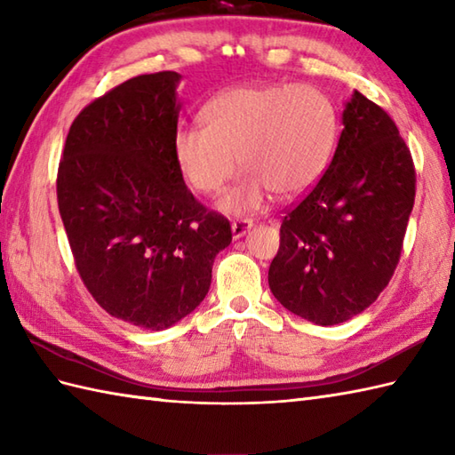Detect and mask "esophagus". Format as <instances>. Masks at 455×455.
I'll use <instances>...</instances> for the list:
<instances>
[{
	"mask_svg": "<svg viewBox=\"0 0 455 455\" xmlns=\"http://www.w3.org/2000/svg\"><path fill=\"white\" fill-rule=\"evenodd\" d=\"M252 227H254L252 220H246V219H244V220H235L233 227H230V228H233V238H235V240L243 238Z\"/></svg>",
	"mask_w": 455,
	"mask_h": 455,
	"instance_id": "34e87169",
	"label": "esophagus"
}]
</instances>
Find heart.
Wrapping results in <instances>:
<instances>
[{"label":"heart","instance_id":"b5f03b06","mask_svg":"<svg viewBox=\"0 0 455 455\" xmlns=\"http://www.w3.org/2000/svg\"><path fill=\"white\" fill-rule=\"evenodd\" d=\"M201 117L205 124L176 132L173 156L199 193L220 191L243 162L246 180L219 201L235 217L258 211L269 193L295 199L313 189L338 142L336 105L308 85H236L217 93Z\"/></svg>","mask_w":455,"mask_h":455}]
</instances>
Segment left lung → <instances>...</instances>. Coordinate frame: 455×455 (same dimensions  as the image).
<instances>
[{
  "instance_id": "1",
  "label": "left lung",
  "mask_w": 455,
  "mask_h": 455,
  "mask_svg": "<svg viewBox=\"0 0 455 455\" xmlns=\"http://www.w3.org/2000/svg\"><path fill=\"white\" fill-rule=\"evenodd\" d=\"M331 166L287 211L267 272L287 311L321 326L350 321L387 287L414 205V164L397 124L360 92L342 113Z\"/></svg>"
}]
</instances>
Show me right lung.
I'll use <instances>...</instances> for the list:
<instances>
[{
	"instance_id": "1",
	"label": "right lung",
	"mask_w": 455,
	"mask_h": 455,
	"mask_svg": "<svg viewBox=\"0 0 455 455\" xmlns=\"http://www.w3.org/2000/svg\"><path fill=\"white\" fill-rule=\"evenodd\" d=\"M178 72L142 74L74 119L56 180L80 277L111 316L144 331L205 299L230 222L193 197L173 156Z\"/></svg>"
}]
</instances>
